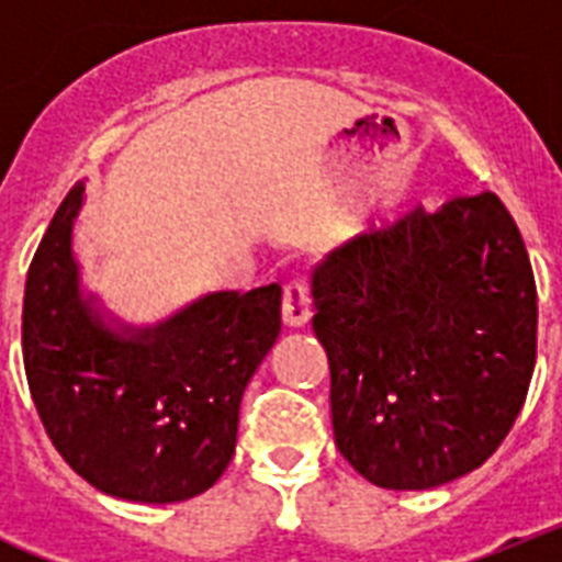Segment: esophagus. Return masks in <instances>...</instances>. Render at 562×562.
I'll list each match as a JSON object with an SVG mask.
<instances>
[{
  "instance_id": "34e87169",
  "label": "esophagus",
  "mask_w": 562,
  "mask_h": 562,
  "mask_svg": "<svg viewBox=\"0 0 562 562\" xmlns=\"http://www.w3.org/2000/svg\"><path fill=\"white\" fill-rule=\"evenodd\" d=\"M312 315V301H310V290H306L304 281H292L290 286L284 290V301H281V317H284V324L297 329V326H304Z\"/></svg>"
}]
</instances>
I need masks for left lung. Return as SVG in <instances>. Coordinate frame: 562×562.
I'll use <instances>...</instances> for the list:
<instances>
[{"label":"left lung","instance_id":"obj_1","mask_svg":"<svg viewBox=\"0 0 562 562\" xmlns=\"http://www.w3.org/2000/svg\"><path fill=\"white\" fill-rule=\"evenodd\" d=\"M337 450L385 490H430L513 430L538 357V290L493 191L405 213L312 272Z\"/></svg>","mask_w":562,"mask_h":562}]
</instances>
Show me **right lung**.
I'll return each instance as SVG.
<instances>
[{"label": "right lung", "mask_w": 562, "mask_h": 562, "mask_svg": "<svg viewBox=\"0 0 562 562\" xmlns=\"http://www.w3.org/2000/svg\"><path fill=\"white\" fill-rule=\"evenodd\" d=\"M72 186L30 261L22 355L30 396L61 459L123 501L173 504L220 481L238 405L281 331V286L211 292L157 326L103 321L83 297Z\"/></svg>", "instance_id": "1"}]
</instances>
